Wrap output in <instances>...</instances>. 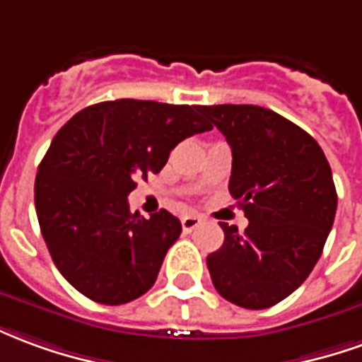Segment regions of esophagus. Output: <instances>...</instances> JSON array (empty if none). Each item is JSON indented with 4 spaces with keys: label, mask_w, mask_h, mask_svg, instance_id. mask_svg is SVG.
Segmentation results:
<instances>
[{
    "label": "esophagus",
    "mask_w": 362,
    "mask_h": 362,
    "mask_svg": "<svg viewBox=\"0 0 362 362\" xmlns=\"http://www.w3.org/2000/svg\"><path fill=\"white\" fill-rule=\"evenodd\" d=\"M202 222V218L201 216H194V214H191V216H185L183 220H181V226H183V232H193L194 228L199 226Z\"/></svg>",
    "instance_id": "obj_1"
}]
</instances>
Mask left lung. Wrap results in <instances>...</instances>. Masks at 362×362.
I'll return each instance as SVG.
<instances>
[{
	"label": "left lung",
	"mask_w": 362,
	"mask_h": 362,
	"mask_svg": "<svg viewBox=\"0 0 362 362\" xmlns=\"http://www.w3.org/2000/svg\"><path fill=\"white\" fill-rule=\"evenodd\" d=\"M232 148L230 194L250 224L224 230L206 257L222 298L247 310L271 308L304 283L324 251L337 210L332 168L316 140L257 105L201 107Z\"/></svg>",
	"instance_id": "1"
}]
</instances>
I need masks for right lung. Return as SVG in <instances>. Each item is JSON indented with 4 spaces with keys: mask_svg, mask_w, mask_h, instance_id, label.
<instances>
[{
    "mask_svg": "<svg viewBox=\"0 0 362 362\" xmlns=\"http://www.w3.org/2000/svg\"><path fill=\"white\" fill-rule=\"evenodd\" d=\"M199 105L117 99L74 115L54 136L35 181L38 224L54 265L87 298L136 300L156 283L181 222L128 206L138 179L160 173L169 152L212 130Z\"/></svg>",
    "mask_w": 362,
    "mask_h": 362,
    "instance_id": "right-lung-1",
    "label": "right lung"
}]
</instances>
